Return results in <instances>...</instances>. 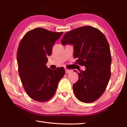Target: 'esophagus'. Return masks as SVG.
Instances as JSON below:
<instances>
[{"label": "esophagus", "mask_w": 127, "mask_h": 127, "mask_svg": "<svg viewBox=\"0 0 127 127\" xmlns=\"http://www.w3.org/2000/svg\"><path fill=\"white\" fill-rule=\"evenodd\" d=\"M65 73L66 74H68V73H70V72H71L72 71V70H70V69H69L68 68H65Z\"/></svg>", "instance_id": "obj_1"}]
</instances>
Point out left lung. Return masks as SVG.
I'll use <instances>...</instances> for the list:
<instances>
[{
	"label": "left lung",
	"instance_id": "1",
	"mask_svg": "<svg viewBox=\"0 0 127 127\" xmlns=\"http://www.w3.org/2000/svg\"><path fill=\"white\" fill-rule=\"evenodd\" d=\"M61 43L73 45L75 63L86 67L85 71L74 70L79 75L72 86L75 96L86 103L95 101L104 93L111 77V56L105 35L93 27H81L66 32Z\"/></svg>",
	"mask_w": 127,
	"mask_h": 127
}]
</instances>
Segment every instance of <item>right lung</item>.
<instances>
[{
	"mask_svg": "<svg viewBox=\"0 0 127 127\" xmlns=\"http://www.w3.org/2000/svg\"><path fill=\"white\" fill-rule=\"evenodd\" d=\"M63 33L37 28L28 32L19 44L17 52L19 75L27 94L34 100L45 102L50 100L65 74L63 67L52 70L46 65L54 44Z\"/></svg>",
	"mask_w": 127,
	"mask_h": 127,
	"instance_id": "obj_1",
	"label": "right lung"
}]
</instances>
